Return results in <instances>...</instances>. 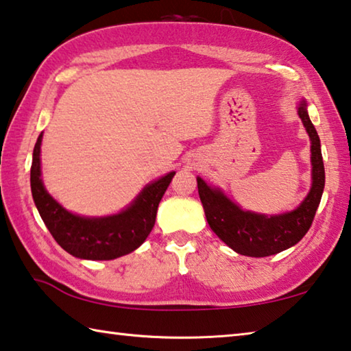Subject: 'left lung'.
<instances>
[{
    "mask_svg": "<svg viewBox=\"0 0 351 351\" xmlns=\"http://www.w3.org/2000/svg\"><path fill=\"white\" fill-rule=\"evenodd\" d=\"M299 116L311 139L313 186L308 197L295 210L283 215L266 217L245 212L224 197L218 189H210L197 178L199 199L203 203L210 229L235 252L247 257H268L294 246L310 230L322 198L325 169L320 152V139L306 112V104L300 102Z\"/></svg>",
    "mask_w": 351,
    "mask_h": 351,
    "instance_id": "obj_1",
    "label": "left lung"
}]
</instances>
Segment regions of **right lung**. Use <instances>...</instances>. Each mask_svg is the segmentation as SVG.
Masks as SVG:
<instances>
[{"label": "right lung", "mask_w": 351, "mask_h": 351, "mask_svg": "<svg viewBox=\"0 0 351 351\" xmlns=\"http://www.w3.org/2000/svg\"><path fill=\"white\" fill-rule=\"evenodd\" d=\"M43 134L34 147L31 189L41 219L51 235L64 251L77 258L112 260L133 252L145 241L156 221L158 206L175 176L170 171L142 190L134 203L112 217L86 218L68 212L46 192L41 182L40 145Z\"/></svg>", "instance_id": "right-lung-1"}]
</instances>
